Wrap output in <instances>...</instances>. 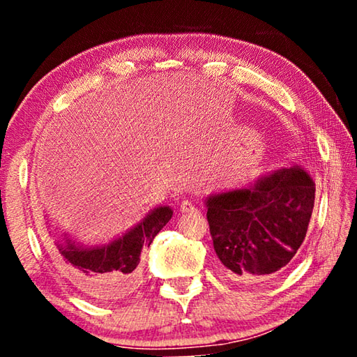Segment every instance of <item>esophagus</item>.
Wrapping results in <instances>:
<instances>
[{"label":"esophagus","instance_id":"34e87169","mask_svg":"<svg viewBox=\"0 0 357 357\" xmlns=\"http://www.w3.org/2000/svg\"><path fill=\"white\" fill-rule=\"evenodd\" d=\"M181 213H193V211H197V208H195V204H193L192 202H189V200H183V203H181Z\"/></svg>","mask_w":357,"mask_h":357}]
</instances>
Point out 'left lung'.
I'll return each instance as SVG.
<instances>
[{
    "label": "left lung",
    "mask_w": 357,
    "mask_h": 357,
    "mask_svg": "<svg viewBox=\"0 0 357 357\" xmlns=\"http://www.w3.org/2000/svg\"><path fill=\"white\" fill-rule=\"evenodd\" d=\"M214 250L229 279L263 282L287 269L305 238L315 183L301 167L280 168L244 189L206 200Z\"/></svg>",
    "instance_id": "obj_1"
}]
</instances>
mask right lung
<instances>
[{
    "label": "right lung",
    "instance_id": "add662e5",
    "mask_svg": "<svg viewBox=\"0 0 357 357\" xmlns=\"http://www.w3.org/2000/svg\"><path fill=\"white\" fill-rule=\"evenodd\" d=\"M170 206H159L129 231L107 244L86 247L68 234H58L45 222L52 257L66 279L100 304H113L126 298L140 282V255L157 233L172 219Z\"/></svg>",
    "mask_w": 357,
    "mask_h": 357
}]
</instances>
